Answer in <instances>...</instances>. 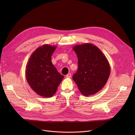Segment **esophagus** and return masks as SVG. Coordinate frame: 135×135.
<instances>
[{
  "instance_id": "obj_1",
  "label": "esophagus",
  "mask_w": 135,
  "mask_h": 135,
  "mask_svg": "<svg viewBox=\"0 0 135 135\" xmlns=\"http://www.w3.org/2000/svg\"><path fill=\"white\" fill-rule=\"evenodd\" d=\"M71 76H72L71 74H70V73H68V74L66 75V78H69L71 77Z\"/></svg>"
}]
</instances>
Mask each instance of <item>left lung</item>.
<instances>
[{"label":"left lung","mask_w":135,"mask_h":135,"mask_svg":"<svg viewBox=\"0 0 135 135\" xmlns=\"http://www.w3.org/2000/svg\"><path fill=\"white\" fill-rule=\"evenodd\" d=\"M73 49L78 64L73 79L83 95H94L104 87L109 77L108 60L100 49L91 43L76 45Z\"/></svg>","instance_id":"8db88e82"}]
</instances>
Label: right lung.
<instances>
[{
    "label": "right lung",
    "instance_id": "obj_1",
    "mask_svg": "<svg viewBox=\"0 0 135 135\" xmlns=\"http://www.w3.org/2000/svg\"><path fill=\"white\" fill-rule=\"evenodd\" d=\"M56 46L44 44L31 55L26 68V80L32 89L44 97H52L64 76L60 74L51 62Z\"/></svg>",
    "mask_w": 135,
    "mask_h": 135
}]
</instances>
